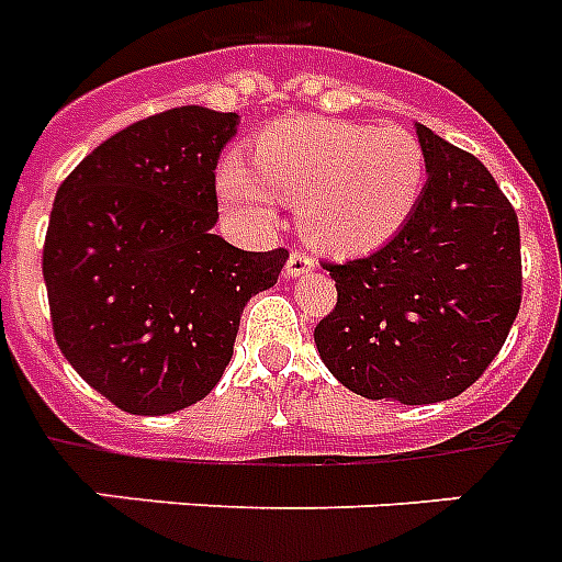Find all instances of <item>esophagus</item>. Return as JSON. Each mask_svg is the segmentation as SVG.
<instances>
[{
	"label": "esophagus",
	"mask_w": 562,
	"mask_h": 562,
	"mask_svg": "<svg viewBox=\"0 0 562 562\" xmlns=\"http://www.w3.org/2000/svg\"><path fill=\"white\" fill-rule=\"evenodd\" d=\"M314 271V259L300 254V250H291L289 262H285V280H296V277H305V273Z\"/></svg>",
	"instance_id": "esophagus-1"
}]
</instances>
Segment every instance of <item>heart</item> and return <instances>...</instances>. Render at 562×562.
I'll use <instances>...</instances> for the list:
<instances>
[{"label":"heart","mask_w":562,"mask_h":562,"mask_svg":"<svg viewBox=\"0 0 562 562\" xmlns=\"http://www.w3.org/2000/svg\"><path fill=\"white\" fill-rule=\"evenodd\" d=\"M427 158L413 132L335 117L273 123L254 147V167L227 158L216 190L227 213L271 225L273 199L300 204L305 236L340 257H360L401 234L418 207Z\"/></svg>","instance_id":"1"}]
</instances>
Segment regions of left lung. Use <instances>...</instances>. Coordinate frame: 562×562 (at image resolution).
<instances>
[{
    "label": "left lung",
    "mask_w": 562,
    "mask_h": 562,
    "mask_svg": "<svg viewBox=\"0 0 562 562\" xmlns=\"http://www.w3.org/2000/svg\"><path fill=\"white\" fill-rule=\"evenodd\" d=\"M427 184L384 248L326 266L335 312L314 328L328 372L372 401L439 404L503 349L522 300L519 222L494 176L424 123Z\"/></svg>",
    "instance_id": "8db88e82"
}]
</instances>
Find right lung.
I'll return each mask as SVG.
<instances>
[{
    "mask_svg": "<svg viewBox=\"0 0 562 562\" xmlns=\"http://www.w3.org/2000/svg\"><path fill=\"white\" fill-rule=\"evenodd\" d=\"M236 130V112L170 109L103 140L54 195L43 248L54 337L123 413L202 401L234 358L248 300L289 259L213 234V170Z\"/></svg>",
    "mask_w": 562,
    "mask_h": 562,
    "instance_id": "add662e5",
    "label": "right lung"
}]
</instances>
